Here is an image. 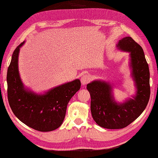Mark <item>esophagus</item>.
<instances>
[{
	"mask_svg": "<svg viewBox=\"0 0 158 158\" xmlns=\"http://www.w3.org/2000/svg\"><path fill=\"white\" fill-rule=\"evenodd\" d=\"M90 79H91V77L89 74H84L80 78V82L82 85H85L90 81Z\"/></svg>",
	"mask_w": 158,
	"mask_h": 158,
	"instance_id": "34e87169",
	"label": "esophagus"
}]
</instances>
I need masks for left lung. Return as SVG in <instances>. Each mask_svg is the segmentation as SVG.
Here are the masks:
<instances>
[{"label":"left lung","instance_id":"obj_1","mask_svg":"<svg viewBox=\"0 0 158 158\" xmlns=\"http://www.w3.org/2000/svg\"><path fill=\"white\" fill-rule=\"evenodd\" d=\"M116 47L130 53L128 65L136 90L132 98L117 102L114 97V84L103 80H94L86 86L93 119L107 129L124 128L132 123L146 108L150 97V73L143 48L130 37L122 38Z\"/></svg>","mask_w":158,"mask_h":158}]
</instances>
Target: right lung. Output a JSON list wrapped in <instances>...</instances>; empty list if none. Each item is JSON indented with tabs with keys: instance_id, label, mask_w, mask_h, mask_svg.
Segmentation results:
<instances>
[{
	"instance_id": "obj_1",
	"label": "right lung",
	"mask_w": 158,
	"mask_h": 158,
	"mask_svg": "<svg viewBox=\"0 0 158 158\" xmlns=\"http://www.w3.org/2000/svg\"><path fill=\"white\" fill-rule=\"evenodd\" d=\"M23 41L15 48L7 70V95L11 110L19 120L40 131L59 128L65 117L67 106L81 86L79 79L62 84L43 93H36L22 81L18 57Z\"/></svg>"
}]
</instances>
